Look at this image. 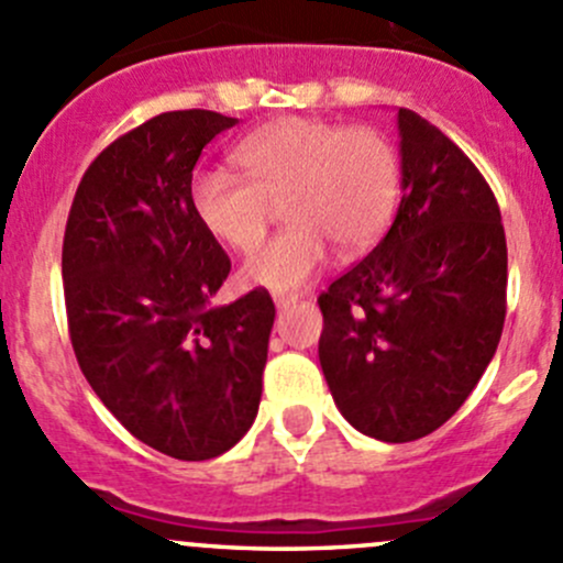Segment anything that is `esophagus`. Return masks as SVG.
Returning <instances> with one entry per match:
<instances>
[{"mask_svg":"<svg viewBox=\"0 0 563 563\" xmlns=\"http://www.w3.org/2000/svg\"><path fill=\"white\" fill-rule=\"evenodd\" d=\"M297 302H299V297H283V294H277V297H275V308L277 310H288V308H294Z\"/></svg>","mask_w":563,"mask_h":563,"instance_id":"esophagus-1","label":"esophagus"}]
</instances>
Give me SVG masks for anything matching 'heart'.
<instances>
[{
	"mask_svg": "<svg viewBox=\"0 0 563 563\" xmlns=\"http://www.w3.org/2000/svg\"><path fill=\"white\" fill-rule=\"evenodd\" d=\"M236 166L198 168L190 207L207 234L234 250L264 240L272 201L283 203V234L242 264V283L288 294L313 280L332 247L345 258L367 253L395 218L400 157L376 128L327 119H280L234 150Z\"/></svg>",
	"mask_w": 563,
	"mask_h": 563,
	"instance_id": "obj_1",
	"label": "heart"
}]
</instances>
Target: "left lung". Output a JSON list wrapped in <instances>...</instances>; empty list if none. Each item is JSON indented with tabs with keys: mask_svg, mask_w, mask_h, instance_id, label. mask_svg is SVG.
Masks as SVG:
<instances>
[{
	"mask_svg": "<svg viewBox=\"0 0 563 563\" xmlns=\"http://www.w3.org/2000/svg\"><path fill=\"white\" fill-rule=\"evenodd\" d=\"M400 207L387 236L318 297V360L371 439L433 433L479 384L507 316V236L474 163L400 108Z\"/></svg>",
	"mask_w": 563,
	"mask_h": 563,
	"instance_id": "1",
	"label": "left lung"
}]
</instances>
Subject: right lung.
I'll use <instances>...</instances> for the list:
<instances>
[{
  "label": "right lung",
  "mask_w": 563,
  "mask_h": 563,
  "mask_svg": "<svg viewBox=\"0 0 563 563\" xmlns=\"http://www.w3.org/2000/svg\"><path fill=\"white\" fill-rule=\"evenodd\" d=\"M214 111H168L95 157L62 245L70 340L103 406L176 460L229 452L253 424L275 323L264 288L212 308L229 255L190 207L201 150L234 128Z\"/></svg>",
  "instance_id": "obj_1"
}]
</instances>
